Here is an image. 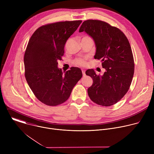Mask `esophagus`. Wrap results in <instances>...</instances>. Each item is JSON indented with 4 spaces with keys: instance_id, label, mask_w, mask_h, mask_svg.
Here are the masks:
<instances>
[{
    "instance_id": "obj_1",
    "label": "esophagus",
    "mask_w": 154,
    "mask_h": 154,
    "mask_svg": "<svg viewBox=\"0 0 154 154\" xmlns=\"http://www.w3.org/2000/svg\"><path fill=\"white\" fill-rule=\"evenodd\" d=\"M82 74H83V76L85 75V70H82Z\"/></svg>"
}]
</instances>
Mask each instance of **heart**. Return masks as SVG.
Returning <instances> with one entry per match:
<instances>
[{
  "label": "heart",
  "instance_id": "heart-1",
  "mask_svg": "<svg viewBox=\"0 0 154 154\" xmlns=\"http://www.w3.org/2000/svg\"><path fill=\"white\" fill-rule=\"evenodd\" d=\"M74 64L76 66H83L86 64V58H77L74 61Z\"/></svg>",
  "mask_w": 154,
  "mask_h": 154
}]
</instances>
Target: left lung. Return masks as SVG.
<instances>
[{"label": "left lung", "instance_id": "obj_1", "mask_svg": "<svg viewBox=\"0 0 154 154\" xmlns=\"http://www.w3.org/2000/svg\"><path fill=\"white\" fill-rule=\"evenodd\" d=\"M83 31L94 40V58L101 60L102 68L105 69L101 76L93 69L86 71L93 80L88 94L99 105H113L127 93L133 79L135 65L130 43L119 29L102 20L84 21L79 32Z\"/></svg>", "mask_w": 154, "mask_h": 154}]
</instances>
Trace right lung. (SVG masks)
<instances>
[{
	"label": "right lung",
	"instance_id": "1",
	"mask_svg": "<svg viewBox=\"0 0 154 154\" xmlns=\"http://www.w3.org/2000/svg\"><path fill=\"white\" fill-rule=\"evenodd\" d=\"M82 22L64 21L42 26L29 41L24 58L25 77L36 98L47 105L56 106L67 100L82 77L79 68L72 67L64 72L58 68L66 42Z\"/></svg>",
	"mask_w": 154,
	"mask_h": 154
}]
</instances>
